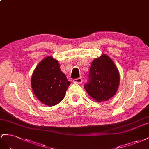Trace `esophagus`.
<instances>
[{
  "label": "esophagus",
  "mask_w": 149,
  "mask_h": 149,
  "mask_svg": "<svg viewBox=\"0 0 149 149\" xmlns=\"http://www.w3.org/2000/svg\"><path fill=\"white\" fill-rule=\"evenodd\" d=\"M74 83L76 84H82V79L81 78H78V79H75L73 80Z\"/></svg>",
  "instance_id": "obj_1"
}]
</instances>
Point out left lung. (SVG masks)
<instances>
[{"instance_id":"1","label":"left lung","mask_w":149,"mask_h":149,"mask_svg":"<svg viewBox=\"0 0 149 149\" xmlns=\"http://www.w3.org/2000/svg\"><path fill=\"white\" fill-rule=\"evenodd\" d=\"M120 83V75L113 62L106 54L91 63L88 81L84 85L88 95L97 102L106 101L116 95Z\"/></svg>"}]
</instances>
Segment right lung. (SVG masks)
I'll return each instance as SVG.
<instances>
[{"label":"right lung","instance_id":"add662e5","mask_svg":"<svg viewBox=\"0 0 149 149\" xmlns=\"http://www.w3.org/2000/svg\"><path fill=\"white\" fill-rule=\"evenodd\" d=\"M70 84L61 71L58 62L51 56L45 57L37 65L31 79L34 95L49 107L61 102Z\"/></svg>","mask_w":149,"mask_h":149}]
</instances>
